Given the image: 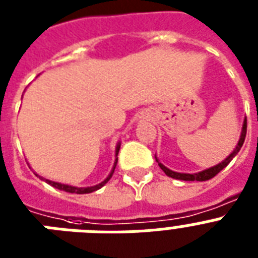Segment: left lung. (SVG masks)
<instances>
[{"label":"left lung","mask_w":258,"mask_h":258,"mask_svg":"<svg viewBox=\"0 0 258 258\" xmlns=\"http://www.w3.org/2000/svg\"><path fill=\"white\" fill-rule=\"evenodd\" d=\"M245 135H246V118L244 119L243 128H241V134H240V139H239V142H237V144H236V148L232 151V153H229L226 159L223 160L222 162H219V164H216V165L211 166V168H207V169H205V170H201V172H198V173L174 172V170H170L169 168H166L165 165H162L157 157H156V161H157L159 166L161 168L162 170H164V173H165L166 176L172 177V178H174V179H181V181H207V179L215 177L216 174L220 172V170L224 169V168L228 165L229 162H231V160H232L233 157L237 155V153H239V151L241 149V147H243V144H244V140H245Z\"/></svg>","instance_id":"8db88e82"}]
</instances>
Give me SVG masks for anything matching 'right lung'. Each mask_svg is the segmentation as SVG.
<instances>
[{
    "mask_svg": "<svg viewBox=\"0 0 258 258\" xmlns=\"http://www.w3.org/2000/svg\"><path fill=\"white\" fill-rule=\"evenodd\" d=\"M119 148H120V142L116 144L115 147V161H114V165H112V169L111 172H110V174L107 177H106L105 179H103L102 182L98 183V185H94V186H88V187H77V186H72V185H67V183H60V182H55V181H49V179L47 178H43L42 176H39V174H36V176L39 177L40 179H43V181H45L47 183H49L51 186H53V187H56V189L59 190H62V191H67V192H75V194H89V192H93L96 191V190L101 189L102 186H105L106 183L109 182V179L112 177V173H114V170H115V166H116V162H118V152H119Z\"/></svg>",
    "mask_w": 258,
    "mask_h": 258,
    "instance_id": "obj_1",
    "label": "right lung"
}]
</instances>
